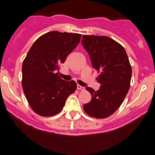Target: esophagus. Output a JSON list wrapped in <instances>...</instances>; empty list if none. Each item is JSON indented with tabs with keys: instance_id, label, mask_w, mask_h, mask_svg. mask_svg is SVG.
<instances>
[{
	"instance_id": "esophagus-1",
	"label": "esophagus",
	"mask_w": 155,
	"mask_h": 155,
	"mask_svg": "<svg viewBox=\"0 0 155 155\" xmlns=\"http://www.w3.org/2000/svg\"><path fill=\"white\" fill-rule=\"evenodd\" d=\"M77 89L79 91H83L84 89V87H82V86L79 85V84H77Z\"/></svg>"
}]
</instances>
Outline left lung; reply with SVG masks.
Instances as JSON below:
<instances>
[{
    "label": "left lung",
    "mask_w": 155,
    "mask_h": 155,
    "mask_svg": "<svg viewBox=\"0 0 155 155\" xmlns=\"http://www.w3.org/2000/svg\"><path fill=\"white\" fill-rule=\"evenodd\" d=\"M82 44L90 56L93 68L99 71L98 91L87 87L91 100L84 110L96 118H105L121 105L130 87L131 67L125 49L114 40L102 35H82Z\"/></svg>",
    "instance_id": "1"
}]
</instances>
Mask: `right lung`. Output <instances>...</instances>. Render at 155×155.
Wrapping results in <instances>:
<instances>
[{
    "instance_id": "right-lung-1",
    "label": "right lung",
    "mask_w": 155,
    "mask_h": 155,
    "mask_svg": "<svg viewBox=\"0 0 155 155\" xmlns=\"http://www.w3.org/2000/svg\"><path fill=\"white\" fill-rule=\"evenodd\" d=\"M81 36L51 31L39 37L29 50L22 65V87L30 107L38 115L59 113L68 96L76 91V83L63 80L56 71Z\"/></svg>"
}]
</instances>
